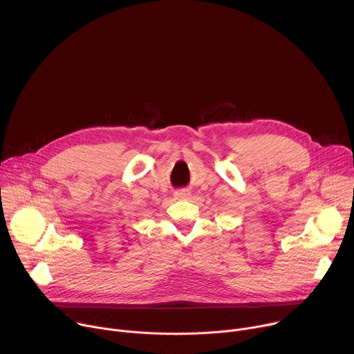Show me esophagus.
Instances as JSON below:
<instances>
[{
	"label": "esophagus",
	"instance_id": "34e87169",
	"mask_svg": "<svg viewBox=\"0 0 354 354\" xmlns=\"http://www.w3.org/2000/svg\"><path fill=\"white\" fill-rule=\"evenodd\" d=\"M174 195H176L177 200H187L189 197V191L188 189H178Z\"/></svg>",
	"mask_w": 354,
	"mask_h": 354
}]
</instances>
